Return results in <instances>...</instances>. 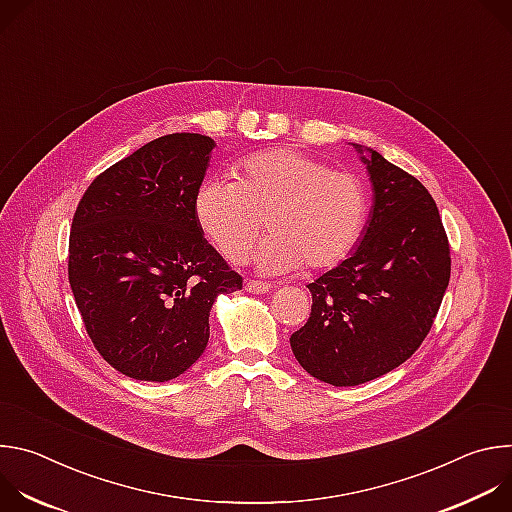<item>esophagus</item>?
Instances as JSON below:
<instances>
[{"label": "esophagus", "instance_id": "34e87169", "mask_svg": "<svg viewBox=\"0 0 512 512\" xmlns=\"http://www.w3.org/2000/svg\"><path fill=\"white\" fill-rule=\"evenodd\" d=\"M275 285L269 283V281H257V279H249L245 283V289L249 291V294H267L269 289H273Z\"/></svg>", "mask_w": 512, "mask_h": 512}]
</instances>
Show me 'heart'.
<instances>
[{
  "label": "heart",
  "mask_w": 512,
  "mask_h": 512,
  "mask_svg": "<svg viewBox=\"0 0 512 512\" xmlns=\"http://www.w3.org/2000/svg\"><path fill=\"white\" fill-rule=\"evenodd\" d=\"M235 182L204 180L194 196L202 235L229 261L253 249L263 218L269 235L255 253L267 273L326 271L358 245L369 218L364 182L348 170L291 148L253 154L235 166Z\"/></svg>",
  "instance_id": "b5f03b06"
}]
</instances>
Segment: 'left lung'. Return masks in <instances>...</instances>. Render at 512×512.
I'll use <instances>...</instances> for the list:
<instances>
[{
  "label": "left lung",
  "instance_id": "1",
  "mask_svg": "<svg viewBox=\"0 0 512 512\" xmlns=\"http://www.w3.org/2000/svg\"><path fill=\"white\" fill-rule=\"evenodd\" d=\"M369 152L362 156L375 192L369 227L348 259L308 285L312 314L289 338L302 367L334 387L367 383L403 364L429 334L452 271L427 188Z\"/></svg>",
  "mask_w": 512,
  "mask_h": 512
}]
</instances>
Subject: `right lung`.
<instances>
[{
	"instance_id": "right-lung-1",
	"label": "right lung",
	"mask_w": 512,
	"mask_h": 512,
	"mask_svg": "<svg viewBox=\"0 0 512 512\" xmlns=\"http://www.w3.org/2000/svg\"><path fill=\"white\" fill-rule=\"evenodd\" d=\"M212 148L200 133L145 143L101 172L72 216V294L95 348L125 377H180L208 344L216 296L243 289L194 218Z\"/></svg>"
}]
</instances>
